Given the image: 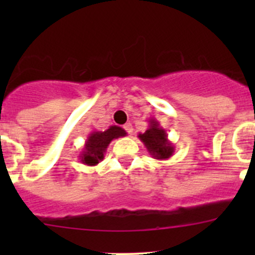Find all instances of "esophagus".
<instances>
[{"label":"esophagus","instance_id":"obj_1","mask_svg":"<svg viewBox=\"0 0 255 255\" xmlns=\"http://www.w3.org/2000/svg\"><path fill=\"white\" fill-rule=\"evenodd\" d=\"M126 129V132L128 133V134H132L133 133V127H132V125H130V123H126L125 125V127H123Z\"/></svg>","mask_w":255,"mask_h":255}]
</instances>
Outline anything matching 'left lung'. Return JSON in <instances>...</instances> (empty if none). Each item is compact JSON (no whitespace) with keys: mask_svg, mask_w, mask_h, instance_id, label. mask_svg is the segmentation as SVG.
I'll return each instance as SVG.
<instances>
[{"mask_svg":"<svg viewBox=\"0 0 255 255\" xmlns=\"http://www.w3.org/2000/svg\"><path fill=\"white\" fill-rule=\"evenodd\" d=\"M149 127L144 133H139L138 138L142 140L151 158L166 160L171 158L175 151L174 144L168 139L166 130L154 118H149Z\"/></svg>","mask_w":255,"mask_h":255,"instance_id":"8db88e82","label":"left lung"}]
</instances>
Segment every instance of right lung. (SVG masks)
Masks as SVG:
<instances>
[{
	"mask_svg": "<svg viewBox=\"0 0 255 255\" xmlns=\"http://www.w3.org/2000/svg\"><path fill=\"white\" fill-rule=\"evenodd\" d=\"M125 135H127V132L118 126H111L106 130H92L87 135L84 148L80 151V161L89 166L97 165L100 161L104 160L110 143Z\"/></svg>",
	"mask_w": 255,
	"mask_h": 255,
	"instance_id": "obj_1",
	"label": "right lung"
}]
</instances>
